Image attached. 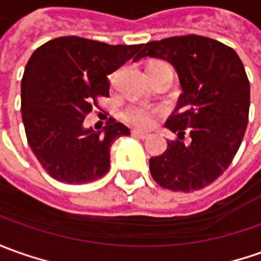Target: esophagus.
Returning <instances> with one entry per match:
<instances>
[{
  "label": "esophagus",
  "mask_w": 261,
  "mask_h": 261,
  "mask_svg": "<svg viewBox=\"0 0 261 261\" xmlns=\"http://www.w3.org/2000/svg\"><path fill=\"white\" fill-rule=\"evenodd\" d=\"M131 134H133V136H136V137L141 138V140H145V138L150 137V134H148V133H144V131L133 130V131H131Z\"/></svg>",
  "instance_id": "34e87169"
}]
</instances>
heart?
Masks as SVG:
<instances>
[{"instance_id": "b5f03b06", "label": "heart", "mask_w": 261, "mask_h": 261, "mask_svg": "<svg viewBox=\"0 0 261 261\" xmlns=\"http://www.w3.org/2000/svg\"><path fill=\"white\" fill-rule=\"evenodd\" d=\"M160 114L159 108L148 107L144 104H131L121 113V118L127 124L137 128H148L154 124L155 117Z\"/></svg>"}]
</instances>
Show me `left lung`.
I'll use <instances>...</instances> for the list:
<instances>
[{
	"instance_id": "8db88e82",
	"label": "left lung",
	"mask_w": 261,
	"mask_h": 261,
	"mask_svg": "<svg viewBox=\"0 0 261 261\" xmlns=\"http://www.w3.org/2000/svg\"><path fill=\"white\" fill-rule=\"evenodd\" d=\"M167 60L177 70L182 94L166 127L178 140L150 159V173L163 189H204L231 164L247 128L250 83L240 57L223 42L180 35L147 42L136 57ZM190 134V145L182 138Z\"/></svg>"
}]
</instances>
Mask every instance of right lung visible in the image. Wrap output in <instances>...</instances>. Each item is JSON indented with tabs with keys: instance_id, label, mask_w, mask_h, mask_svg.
Masks as SVG:
<instances>
[{
	"instance_id": "obj_1",
	"label": "right lung",
	"mask_w": 261,
	"mask_h": 261,
	"mask_svg": "<svg viewBox=\"0 0 261 261\" xmlns=\"http://www.w3.org/2000/svg\"><path fill=\"white\" fill-rule=\"evenodd\" d=\"M141 47L70 35L42 44L30 57L21 81L22 123L34 155L53 178L86 184L107 173L110 147L130 130L114 118L104 133L86 130L83 123L100 108L98 98L108 97L107 75Z\"/></svg>"
}]
</instances>
